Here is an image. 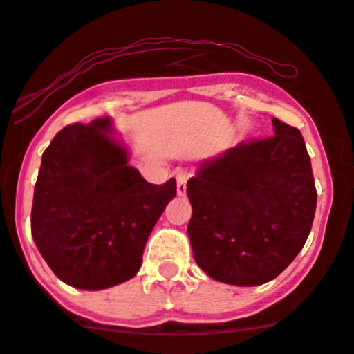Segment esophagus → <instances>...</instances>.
<instances>
[{
    "label": "esophagus",
    "instance_id": "esophagus-1",
    "mask_svg": "<svg viewBox=\"0 0 354 354\" xmlns=\"http://www.w3.org/2000/svg\"><path fill=\"white\" fill-rule=\"evenodd\" d=\"M186 183H188V174H186V173L178 174V176H176L178 196H185L186 194Z\"/></svg>",
    "mask_w": 354,
    "mask_h": 354
}]
</instances>
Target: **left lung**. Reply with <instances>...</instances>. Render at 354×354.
I'll list each match as a JSON object with an SVG mask.
<instances>
[{
	"mask_svg": "<svg viewBox=\"0 0 354 354\" xmlns=\"http://www.w3.org/2000/svg\"><path fill=\"white\" fill-rule=\"evenodd\" d=\"M272 123L274 136L241 142L203 161L188 181L193 255L218 282H270L312 229L317 189L304 136L279 118Z\"/></svg>",
	"mask_w": 354,
	"mask_h": 354,
	"instance_id": "left-lung-1",
	"label": "left lung"
}]
</instances>
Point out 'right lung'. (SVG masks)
I'll list each match as a JSON object with an SVG mask.
<instances>
[{"label": "right lung", "mask_w": 354, "mask_h": 354, "mask_svg": "<svg viewBox=\"0 0 354 354\" xmlns=\"http://www.w3.org/2000/svg\"><path fill=\"white\" fill-rule=\"evenodd\" d=\"M112 133L110 117L62 129L42 153L34 186V244L64 283L82 290L136 275L148 236L176 196L174 178L145 181Z\"/></svg>", "instance_id": "obj_1"}]
</instances>
